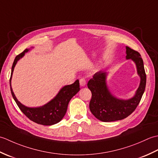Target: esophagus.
<instances>
[{"label":"esophagus","instance_id":"esophagus-1","mask_svg":"<svg viewBox=\"0 0 158 158\" xmlns=\"http://www.w3.org/2000/svg\"><path fill=\"white\" fill-rule=\"evenodd\" d=\"M79 83H80V85L81 87H84L86 85V81L84 79H81L79 80Z\"/></svg>","mask_w":158,"mask_h":158}]
</instances>
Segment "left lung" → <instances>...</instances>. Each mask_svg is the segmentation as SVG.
I'll use <instances>...</instances> for the list:
<instances>
[{
	"label": "left lung",
	"instance_id": "obj_1",
	"mask_svg": "<svg viewBox=\"0 0 158 158\" xmlns=\"http://www.w3.org/2000/svg\"><path fill=\"white\" fill-rule=\"evenodd\" d=\"M126 59L132 60L136 67L137 74L140 77L139 88L132 97L128 99L117 98L110 91L107 85L108 72L100 70L88 81V87L92 92V99L89 109L97 119L102 122H109L122 120L129 116L140 101L146 85V74L143 61L140 53L126 47Z\"/></svg>",
	"mask_w": 158,
	"mask_h": 158
}]
</instances>
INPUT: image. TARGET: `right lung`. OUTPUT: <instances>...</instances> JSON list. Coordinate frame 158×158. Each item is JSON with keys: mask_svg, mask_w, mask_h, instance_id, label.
<instances>
[{"mask_svg": "<svg viewBox=\"0 0 158 158\" xmlns=\"http://www.w3.org/2000/svg\"><path fill=\"white\" fill-rule=\"evenodd\" d=\"M33 48H34L26 49L22 53L15 57L11 68L10 88H11V94L13 99H14L20 110L32 122L38 124H41V125L52 126L60 122L64 116L65 115L70 100L80 90L79 81L77 79L73 84L62 87L54 98H52L48 103L45 104L44 105L36 107H29L23 105L16 98L14 92H13L11 79L16 64L20 59L24 56L26 53L31 51Z\"/></svg>", "mask_w": 158, "mask_h": 158, "instance_id": "1", "label": "right lung"}]
</instances>
